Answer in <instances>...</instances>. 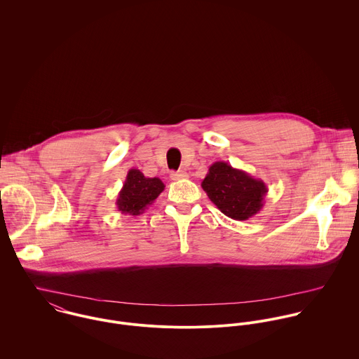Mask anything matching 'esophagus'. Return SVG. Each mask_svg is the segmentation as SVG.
Returning a JSON list of instances; mask_svg holds the SVG:
<instances>
[{
    "label": "esophagus",
    "mask_w": 359,
    "mask_h": 359,
    "mask_svg": "<svg viewBox=\"0 0 359 359\" xmlns=\"http://www.w3.org/2000/svg\"><path fill=\"white\" fill-rule=\"evenodd\" d=\"M189 175H188V172H185V171H175V172H171V180L172 181H180V180H185V178H188Z\"/></svg>",
    "instance_id": "obj_1"
}]
</instances>
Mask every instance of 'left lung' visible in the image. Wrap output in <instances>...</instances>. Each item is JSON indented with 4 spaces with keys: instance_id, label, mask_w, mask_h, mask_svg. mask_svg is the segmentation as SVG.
<instances>
[{
    "instance_id": "8db88e82",
    "label": "left lung",
    "mask_w": 359,
    "mask_h": 359,
    "mask_svg": "<svg viewBox=\"0 0 359 359\" xmlns=\"http://www.w3.org/2000/svg\"><path fill=\"white\" fill-rule=\"evenodd\" d=\"M202 188L221 212L238 221L259 212L268 194L264 181L225 161H215L208 167Z\"/></svg>"
}]
</instances>
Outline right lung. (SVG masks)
<instances>
[{"instance_id": "add662e5", "label": "right lung", "mask_w": 359, "mask_h": 359, "mask_svg": "<svg viewBox=\"0 0 359 359\" xmlns=\"http://www.w3.org/2000/svg\"><path fill=\"white\" fill-rule=\"evenodd\" d=\"M164 191V184L160 178H148L137 168L127 172L121 191L117 195L116 205L121 214L140 215L148 205H152L156 198Z\"/></svg>"}]
</instances>
